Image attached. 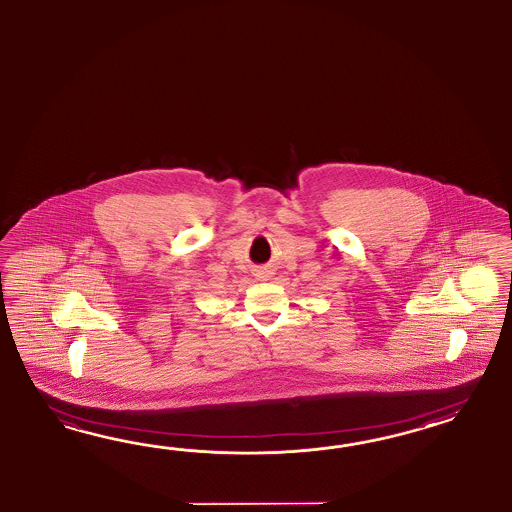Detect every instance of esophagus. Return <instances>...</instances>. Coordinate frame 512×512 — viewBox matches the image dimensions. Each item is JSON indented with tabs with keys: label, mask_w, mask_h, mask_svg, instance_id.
Masks as SVG:
<instances>
[{
	"label": "esophagus",
	"mask_w": 512,
	"mask_h": 512,
	"mask_svg": "<svg viewBox=\"0 0 512 512\" xmlns=\"http://www.w3.org/2000/svg\"><path fill=\"white\" fill-rule=\"evenodd\" d=\"M274 276V270L272 268H261V270H257V277L259 279H263V281H266V279H270V277Z\"/></svg>",
	"instance_id": "34e87169"
}]
</instances>
